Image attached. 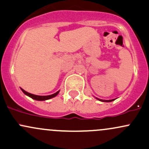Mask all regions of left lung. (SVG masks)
<instances>
[{"mask_svg":"<svg viewBox=\"0 0 149 149\" xmlns=\"http://www.w3.org/2000/svg\"><path fill=\"white\" fill-rule=\"evenodd\" d=\"M97 100H98V101H102V102H111V101H114L115 99H111V100H103V99H100V98H95Z\"/></svg>","mask_w":149,"mask_h":149,"instance_id":"obj_1","label":"left lung"}]
</instances>
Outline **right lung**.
<instances>
[{
  "instance_id": "right-lung-1",
  "label": "right lung",
  "mask_w": 149,
  "mask_h": 149,
  "mask_svg": "<svg viewBox=\"0 0 149 149\" xmlns=\"http://www.w3.org/2000/svg\"><path fill=\"white\" fill-rule=\"evenodd\" d=\"M21 89L25 95H28V96H29L30 98H33V99H34V100H36V101H46V100L51 99V98L56 97V95L59 93V91H58L56 93H54V94L48 95H34V94H32V93H28L27 91H26L25 90H23V89L21 88Z\"/></svg>"
}]
</instances>
